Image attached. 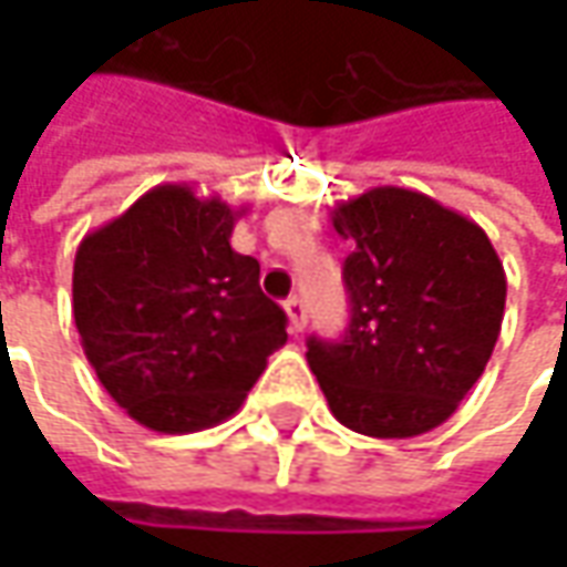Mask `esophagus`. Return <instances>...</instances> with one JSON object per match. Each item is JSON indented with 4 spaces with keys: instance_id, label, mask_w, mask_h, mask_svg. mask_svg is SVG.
I'll return each instance as SVG.
<instances>
[{
    "instance_id": "34e87169",
    "label": "esophagus",
    "mask_w": 567,
    "mask_h": 567,
    "mask_svg": "<svg viewBox=\"0 0 567 567\" xmlns=\"http://www.w3.org/2000/svg\"><path fill=\"white\" fill-rule=\"evenodd\" d=\"M284 306H287V316H290V328H293V331H302V328H306V321H309L306 302H302L299 296H290Z\"/></svg>"
}]
</instances>
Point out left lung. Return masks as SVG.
<instances>
[{
	"label": "left lung",
	"instance_id": "obj_1",
	"mask_svg": "<svg viewBox=\"0 0 567 567\" xmlns=\"http://www.w3.org/2000/svg\"><path fill=\"white\" fill-rule=\"evenodd\" d=\"M350 324L309 338L306 360L331 413L372 439L442 425L483 375L508 280L489 236L423 192L379 186L334 207Z\"/></svg>",
	"mask_w": 567,
	"mask_h": 567
}]
</instances>
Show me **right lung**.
Masks as SVG:
<instances>
[{"label":"right lung","instance_id":"obj_1","mask_svg":"<svg viewBox=\"0 0 567 567\" xmlns=\"http://www.w3.org/2000/svg\"><path fill=\"white\" fill-rule=\"evenodd\" d=\"M243 214L192 186L144 192L81 239L72 312L84 357L122 410L183 435L229 420L287 343L258 261L229 246Z\"/></svg>","mask_w":567,"mask_h":567}]
</instances>
